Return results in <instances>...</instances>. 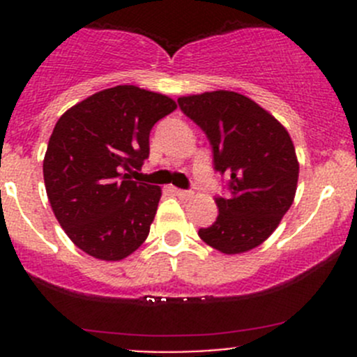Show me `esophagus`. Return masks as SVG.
Listing matches in <instances>:
<instances>
[{
  "mask_svg": "<svg viewBox=\"0 0 357 357\" xmlns=\"http://www.w3.org/2000/svg\"><path fill=\"white\" fill-rule=\"evenodd\" d=\"M171 192L174 193L176 197H179V199L183 200H190L193 197L192 192H186V190H179V188H171Z\"/></svg>",
  "mask_w": 357,
  "mask_h": 357,
  "instance_id": "obj_1",
  "label": "esophagus"
}]
</instances>
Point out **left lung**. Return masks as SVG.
<instances>
[{
    "label": "left lung",
    "mask_w": 357,
    "mask_h": 357,
    "mask_svg": "<svg viewBox=\"0 0 357 357\" xmlns=\"http://www.w3.org/2000/svg\"><path fill=\"white\" fill-rule=\"evenodd\" d=\"M181 110L207 135L214 165L229 174L228 199L199 236L221 254L235 255L264 243L294 204L298 160L285 126L245 95L205 91L179 96Z\"/></svg>",
    "instance_id": "obj_1"
}]
</instances>
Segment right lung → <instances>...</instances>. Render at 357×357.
<instances>
[{"label":"right lung","instance_id":"obj_1","mask_svg":"<svg viewBox=\"0 0 357 357\" xmlns=\"http://www.w3.org/2000/svg\"><path fill=\"white\" fill-rule=\"evenodd\" d=\"M176 109L169 96L122 84L56 121L43 160L46 195L72 243L91 257L122 261L149 236L162 190L129 174L149 157L153 124Z\"/></svg>","mask_w":357,"mask_h":357}]
</instances>
